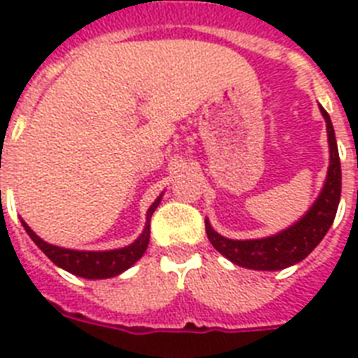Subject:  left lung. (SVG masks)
<instances>
[{
    "instance_id": "left-lung-1",
    "label": "left lung",
    "mask_w": 358,
    "mask_h": 358,
    "mask_svg": "<svg viewBox=\"0 0 358 358\" xmlns=\"http://www.w3.org/2000/svg\"><path fill=\"white\" fill-rule=\"evenodd\" d=\"M323 119L327 122L329 137V171L323 189L312 208L289 229L275 236L262 239H229L217 234L206 219V234L212 245L227 256L232 264L256 271H278L297 262L305 260L316 249L323 236L327 234L338 210L340 193H342V169H340L338 146L334 137L331 117L320 106Z\"/></svg>"
}]
</instances>
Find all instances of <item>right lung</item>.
<instances>
[{
    "mask_svg": "<svg viewBox=\"0 0 358 358\" xmlns=\"http://www.w3.org/2000/svg\"><path fill=\"white\" fill-rule=\"evenodd\" d=\"M162 195L157 196L156 202L148 208L146 212V224L143 234L135 239L134 243L122 249L115 250H72L63 249L57 245L46 243L44 239H41L33 230L27 227V223L22 221L25 232L29 234V238L38 245V249L55 264V266L63 267L64 271L78 275L83 278H111L126 271L128 267H131L135 262L139 260L141 256L145 255L148 241H150V217L152 213L156 212V208L159 206Z\"/></svg>",
    "mask_w": 358,
    "mask_h": 358,
    "instance_id": "1",
    "label": "right lung"
}]
</instances>
